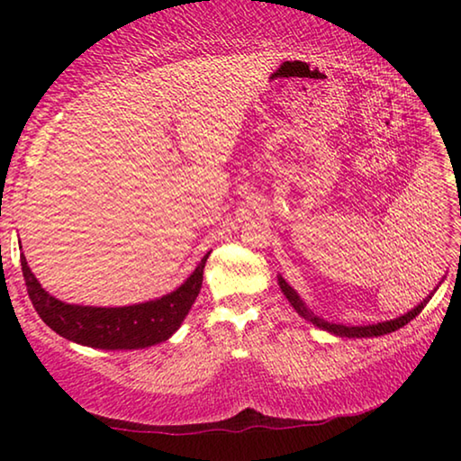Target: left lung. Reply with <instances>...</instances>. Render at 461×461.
<instances>
[{"mask_svg": "<svg viewBox=\"0 0 461 461\" xmlns=\"http://www.w3.org/2000/svg\"><path fill=\"white\" fill-rule=\"evenodd\" d=\"M441 283H443V280H441ZM441 283H439V285H441ZM278 286H280V291L285 293L288 303H291V305H293V309H294L296 313H299L303 319H305V321L313 323L315 327H319V330L338 335V338H378V335H386V333H393V331H396V330H401V327L411 323L412 319H415V317L420 313V311L425 309L429 299H431L433 293L437 291V288H439V286L433 288V293H429V294L425 296V299L420 301L415 309L407 311V313L401 315V317H396V319H390V321H380V323H372V325H341V323H330V321H325V319H321L319 315H315L313 311H311V309L305 305V301L301 299L299 293H296L294 288H293L291 285H288L286 280H285L283 276H280V275H278Z\"/></svg>", "mask_w": 461, "mask_h": 461, "instance_id": "obj_1", "label": "left lung"}]
</instances>
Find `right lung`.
<instances>
[{"instance_id": "right-lung-1", "label": "right lung", "mask_w": 461, "mask_h": 461, "mask_svg": "<svg viewBox=\"0 0 461 461\" xmlns=\"http://www.w3.org/2000/svg\"><path fill=\"white\" fill-rule=\"evenodd\" d=\"M209 254L212 252L203 256L191 276L173 293L128 307H89L62 303L44 291L30 270L24 254L20 256V262L30 301L42 321L60 338L97 349H142L167 341L181 327L201 291L203 268Z\"/></svg>"}]
</instances>
